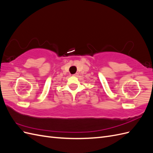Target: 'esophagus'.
<instances>
[{"mask_svg":"<svg viewBox=\"0 0 153 153\" xmlns=\"http://www.w3.org/2000/svg\"><path fill=\"white\" fill-rule=\"evenodd\" d=\"M78 75V73H75V74H74V75H73V76H77Z\"/></svg>","mask_w":153,"mask_h":153,"instance_id":"esophagus-1","label":"esophagus"}]
</instances>
